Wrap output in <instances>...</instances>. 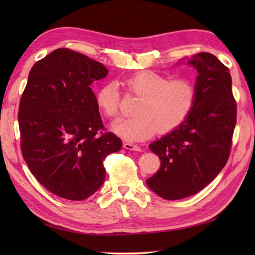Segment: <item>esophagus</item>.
Returning a JSON list of instances; mask_svg holds the SVG:
<instances>
[{"instance_id":"1","label":"esophagus","mask_w":255,"mask_h":255,"mask_svg":"<svg viewBox=\"0 0 255 255\" xmlns=\"http://www.w3.org/2000/svg\"><path fill=\"white\" fill-rule=\"evenodd\" d=\"M124 148L127 150H133V151H140V147L137 144H132L129 142H124Z\"/></svg>"}]
</instances>
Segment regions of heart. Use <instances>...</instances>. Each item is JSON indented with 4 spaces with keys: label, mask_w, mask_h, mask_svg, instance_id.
<instances>
[{
    "label": "heart",
    "mask_w": 255,
    "mask_h": 255,
    "mask_svg": "<svg viewBox=\"0 0 255 255\" xmlns=\"http://www.w3.org/2000/svg\"><path fill=\"white\" fill-rule=\"evenodd\" d=\"M128 93L139 97L133 107L134 116L118 119L112 130L129 141H142L153 136L175 130L186 122L197 102V88L191 79L170 80L165 74L144 70L125 81ZM96 106L107 118L118 116L122 93L114 82L97 90Z\"/></svg>",
    "instance_id": "b5f03b06"
}]
</instances>
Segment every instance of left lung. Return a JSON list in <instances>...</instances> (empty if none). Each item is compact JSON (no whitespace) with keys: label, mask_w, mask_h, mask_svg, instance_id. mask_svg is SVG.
I'll use <instances>...</instances> for the list:
<instances>
[{"label":"left lung","mask_w":255,"mask_h":255,"mask_svg":"<svg viewBox=\"0 0 255 255\" xmlns=\"http://www.w3.org/2000/svg\"><path fill=\"white\" fill-rule=\"evenodd\" d=\"M197 102L186 122L149 148L161 161L147 180L150 189L169 200L202 191L229 159L237 123V103L229 69L209 52L196 53Z\"/></svg>","instance_id":"obj_1"}]
</instances>
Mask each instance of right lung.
I'll return each instance as SVG.
<instances>
[{
  "label": "right lung",
  "mask_w": 255,
  "mask_h": 255,
  "mask_svg": "<svg viewBox=\"0 0 255 255\" xmlns=\"http://www.w3.org/2000/svg\"><path fill=\"white\" fill-rule=\"evenodd\" d=\"M101 62L59 48L32 66L18 108L20 150L31 174L59 197L83 200L104 183L105 158L122 149L105 131L91 90Z\"/></svg>",
  "instance_id": "add662e5"
}]
</instances>
